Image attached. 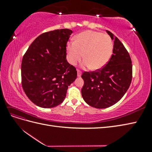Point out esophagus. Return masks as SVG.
Here are the masks:
<instances>
[{
  "instance_id": "1",
  "label": "esophagus",
  "mask_w": 152,
  "mask_h": 152,
  "mask_svg": "<svg viewBox=\"0 0 152 152\" xmlns=\"http://www.w3.org/2000/svg\"><path fill=\"white\" fill-rule=\"evenodd\" d=\"M77 75H78V77H80L82 76V72L79 70H77Z\"/></svg>"
}]
</instances>
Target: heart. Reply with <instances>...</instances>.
I'll list each match as a JSON object with an SVG mask.
<instances>
[{"instance_id": "heart-1", "label": "heart", "mask_w": 152, "mask_h": 152, "mask_svg": "<svg viewBox=\"0 0 152 152\" xmlns=\"http://www.w3.org/2000/svg\"><path fill=\"white\" fill-rule=\"evenodd\" d=\"M114 50V42L107 34L88 31L80 33L73 42L66 45L67 59L71 64H76L83 54V67H90L93 70L104 67L110 59Z\"/></svg>"}]
</instances>
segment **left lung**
Instances as JSON below:
<instances>
[{
	"mask_svg": "<svg viewBox=\"0 0 152 152\" xmlns=\"http://www.w3.org/2000/svg\"><path fill=\"white\" fill-rule=\"evenodd\" d=\"M114 41L112 56L105 66L94 72H84L82 95L85 102L96 108H106L117 103L127 92L132 80V62L124 44L111 32Z\"/></svg>",
	"mask_w": 152,
	"mask_h": 152,
	"instance_id": "1",
	"label": "left lung"
}]
</instances>
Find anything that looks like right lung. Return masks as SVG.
Wrapping results in <instances>:
<instances>
[{
    "instance_id": "1",
    "label": "right lung",
    "mask_w": 152,
    "mask_h": 152,
    "mask_svg": "<svg viewBox=\"0 0 152 152\" xmlns=\"http://www.w3.org/2000/svg\"><path fill=\"white\" fill-rule=\"evenodd\" d=\"M72 31L67 28L38 36L23 57L21 83L34 104L50 108L59 105L77 77L76 68L66 59V46Z\"/></svg>"
}]
</instances>
